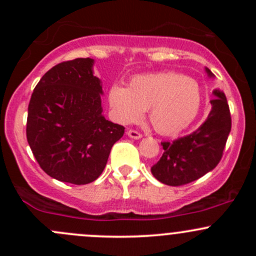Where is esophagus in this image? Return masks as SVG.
Masks as SVG:
<instances>
[{
  "label": "esophagus",
  "mask_w": 256,
  "mask_h": 256,
  "mask_svg": "<svg viewBox=\"0 0 256 256\" xmlns=\"http://www.w3.org/2000/svg\"><path fill=\"white\" fill-rule=\"evenodd\" d=\"M128 138H142V134L138 132V130H134V128H130V130L128 131Z\"/></svg>",
  "instance_id": "esophagus-1"
}]
</instances>
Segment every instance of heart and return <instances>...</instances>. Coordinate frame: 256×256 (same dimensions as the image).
Here are the masks:
<instances>
[{
    "label": "heart",
    "mask_w": 256,
    "mask_h": 256,
    "mask_svg": "<svg viewBox=\"0 0 256 256\" xmlns=\"http://www.w3.org/2000/svg\"><path fill=\"white\" fill-rule=\"evenodd\" d=\"M108 98L118 122H138L150 109V121L164 135H174L188 128L202 102L198 82L176 73L135 76L128 88L112 85Z\"/></svg>",
    "instance_id": "1"
}]
</instances>
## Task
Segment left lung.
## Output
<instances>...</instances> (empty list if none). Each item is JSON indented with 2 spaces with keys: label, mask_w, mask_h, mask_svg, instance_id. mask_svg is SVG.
<instances>
[{
  "label": "left lung",
  "mask_w": 256,
  "mask_h": 256,
  "mask_svg": "<svg viewBox=\"0 0 256 256\" xmlns=\"http://www.w3.org/2000/svg\"><path fill=\"white\" fill-rule=\"evenodd\" d=\"M207 73L213 76L209 69ZM213 94L216 98L210 102V112L194 132L172 142H161L164 154L151 167V172L164 184L178 187L194 182L216 168L223 157L232 128V116L224 92L216 89Z\"/></svg>",
  "instance_id": "8db88e82"
}]
</instances>
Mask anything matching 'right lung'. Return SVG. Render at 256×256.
I'll return each instance as SVG.
<instances>
[{"label": "right lung", "instance_id": "add662e5", "mask_svg": "<svg viewBox=\"0 0 256 256\" xmlns=\"http://www.w3.org/2000/svg\"><path fill=\"white\" fill-rule=\"evenodd\" d=\"M90 58L62 62L40 78L30 96L27 141L48 176L88 184L104 171L125 128L102 116V84Z\"/></svg>", "mask_w": 256, "mask_h": 256}]
</instances>
